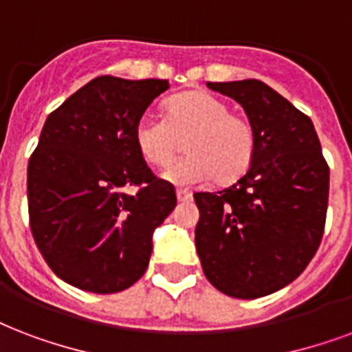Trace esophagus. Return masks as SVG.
Returning a JSON list of instances; mask_svg holds the SVG:
<instances>
[{"mask_svg": "<svg viewBox=\"0 0 352 352\" xmlns=\"http://www.w3.org/2000/svg\"><path fill=\"white\" fill-rule=\"evenodd\" d=\"M177 199H179V201H190V199H192V194H190L188 190H182V188H179V190H177Z\"/></svg>", "mask_w": 352, "mask_h": 352, "instance_id": "obj_1", "label": "esophagus"}]
</instances>
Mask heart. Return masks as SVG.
Returning <instances> with one entry per match:
<instances>
[{"label": "heart", "mask_w": 352, "mask_h": 352, "mask_svg": "<svg viewBox=\"0 0 352 352\" xmlns=\"http://www.w3.org/2000/svg\"><path fill=\"white\" fill-rule=\"evenodd\" d=\"M166 116L144 114L134 127L140 157L164 168L185 142L186 159L162 171V179L177 186H197L208 179L218 184L238 181L251 168L256 149L253 125L230 114L229 107L208 92H184L166 101Z\"/></svg>", "instance_id": "heart-1"}]
</instances>
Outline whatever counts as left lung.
<instances>
[{
  "mask_svg": "<svg viewBox=\"0 0 352 352\" xmlns=\"http://www.w3.org/2000/svg\"><path fill=\"white\" fill-rule=\"evenodd\" d=\"M206 87L243 107L256 149L251 168L232 186L194 194L195 249L214 288L236 299H258L294 283L318 251L329 166L312 120L265 82Z\"/></svg>",
  "mask_w": 352,
  "mask_h": 352,
  "instance_id": "left-lung-1",
  "label": "left lung"
}]
</instances>
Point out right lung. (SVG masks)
Listing matches in <instances>:
<instances>
[{"instance_id":"add662e5","label":"right lung","mask_w":352,"mask_h":352,"mask_svg":"<svg viewBox=\"0 0 352 352\" xmlns=\"http://www.w3.org/2000/svg\"><path fill=\"white\" fill-rule=\"evenodd\" d=\"M168 88L101 75L45 120L27 166L29 223L47 265L75 288L116 294L146 273L153 232L177 195L147 168L134 127Z\"/></svg>"}]
</instances>
